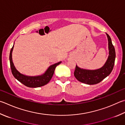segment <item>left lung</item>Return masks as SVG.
<instances>
[{
    "label": "left lung",
    "mask_w": 125,
    "mask_h": 125,
    "mask_svg": "<svg viewBox=\"0 0 125 125\" xmlns=\"http://www.w3.org/2000/svg\"><path fill=\"white\" fill-rule=\"evenodd\" d=\"M108 40L109 56L103 67L96 70L81 69L76 65L74 75L78 81L88 85H94L99 83L109 75L114 68L115 60V50L110 36L106 33Z\"/></svg>",
    "instance_id": "obj_1"
}]
</instances>
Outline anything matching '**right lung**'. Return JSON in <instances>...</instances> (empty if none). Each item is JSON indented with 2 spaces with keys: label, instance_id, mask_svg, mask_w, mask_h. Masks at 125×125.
I'll list each match as a JSON object with an SVG mask.
<instances>
[{
  "label": "right lung",
  "instance_id": "1",
  "mask_svg": "<svg viewBox=\"0 0 125 125\" xmlns=\"http://www.w3.org/2000/svg\"><path fill=\"white\" fill-rule=\"evenodd\" d=\"M13 45L12 48L11 49L10 52V56H9V60H10V67L12 72V74L13 76L17 79L18 81H19L20 83L25 86L29 87H39L45 85H46L52 77L56 67L57 66L61 63V62H59L55 64L50 65L49 67V68L44 74H43L42 75L35 76H26L24 75L21 74L17 70L16 68L13 64L12 60V52L13 50Z\"/></svg>",
  "mask_w": 125,
  "mask_h": 125
}]
</instances>
